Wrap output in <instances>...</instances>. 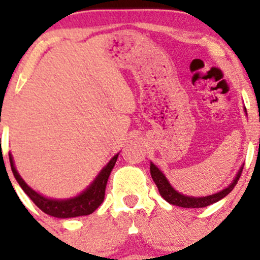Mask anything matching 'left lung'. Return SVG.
Masks as SVG:
<instances>
[{
  "mask_svg": "<svg viewBox=\"0 0 260 260\" xmlns=\"http://www.w3.org/2000/svg\"><path fill=\"white\" fill-rule=\"evenodd\" d=\"M244 112L247 113L246 107H244ZM243 167L244 164L239 168L236 178L233 179V181L231 182L227 187L218 191V192L212 193V195L202 196V198H193V196L182 195L179 191H176L172 185H170L169 180L165 178L164 174H162L160 170L158 169V167H155L153 162H150V175H152L153 180L155 182L156 187H158L159 193H160L161 198L164 199L165 201H168L172 205H175V206L185 207V209H200V207H206L209 206V205L215 204V202L223 199L224 196H227L228 193L233 190V187L236 186L237 182H238L239 176H241L242 170H243Z\"/></svg>",
  "mask_w": 260,
  "mask_h": 260,
  "instance_id": "left-lung-1",
  "label": "left lung"
}]
</instances>
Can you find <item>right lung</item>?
<instances>
[{"label": "right lung", "mask_w": 260, "mask_h": 260, "mask_svg": "<svg viewBox=\"0 0 260 260\" xmlns=\"http://www.w3.org/2000/svg\"><path fill=\"white\" fill-rule=\"evenodd\" d=\"M118 154L119 153H117L116 155L107 162L106 167L99 173V175L96 176L95 180L91 182L82 192H80L78 196H75V198L62 200L45 198V196L37 192L36 190H33L30 186H28L23 179L21 178L19 173L17 172L16 167H14L12 154L10 153L8 155H10L11 169H12L14 178H16L19 186H21L24 192L29 196V199L32 200L34 204H36L43 212H45L49 216H53V217L71 218L79 217V216L90 215V213H92L93 211L102 204V201H104L105 199V190H106L107 180L108 178H110V174L112 172L113 167H115L117 158H118Z\"/></svg>", "instance_id": "obj_1"}]
</instances>
